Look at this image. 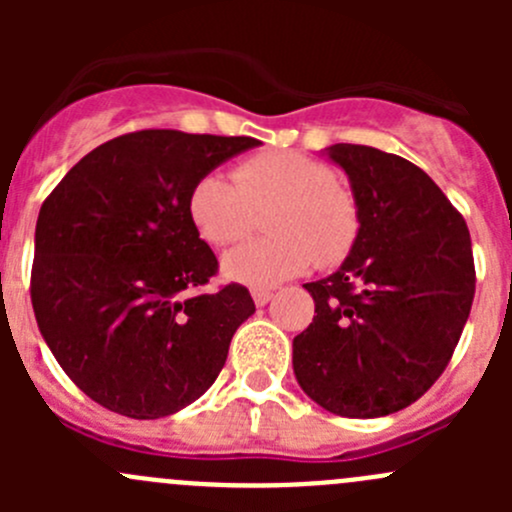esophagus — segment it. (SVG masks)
<instances>
[{"label": "esophagus", "mask_w": 512, "mask_h": 512, "mask_svg": "<svg viewBox=\"0 0 512 512\" xmlns=\"http://www.w3.org/2000/svg\"><path fill=\"white\" fill-rule=\"evenodd\" d=\"M252 299H255L257 307H265V304L272 299V292L270 289H252Z\"/></svg>", "instance_id": "esophagus-1"}]
</instances>
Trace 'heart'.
Here are the masks:
<instances>
[{
    "instance_id": "heart-1",
    "label": "heart",
    "mask_w": 512,
    "mask_h": 512,
    "mask_svg": "<svg viewBox=\"0 0 512 512\" xmlns=\"http://www.w3.org/2000/svg\"><path fill=\"white\" fill-rule=\"evenodd\" d=\"M267 237L223 257L232 282L270 289L312 265H342L356 247L361 215L354 195L322 160L294 151H267L240 160L232 178L208 173L195 180L188 215L208 245L227 247L252 232L265 213Z\"/></svg>"
}]
</instances>
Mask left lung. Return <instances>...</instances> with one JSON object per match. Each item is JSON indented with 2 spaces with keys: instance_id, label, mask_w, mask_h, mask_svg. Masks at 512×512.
<instances>
[{
  "instance_id": "1",
  "label": "left lung",
  "mask_w": 512,
  "mask_h": 512,
  "mask_svg": "<svg viewBox=\"0 0 512 512\" xmlns=\"http://www.w3.org/2000/svg\"><path fill=\"white\" fill-rule=\"evenodd\" d=\"M361 215L352 255L307 282L314 319L294 337V376L322 409L376 418L421 399L451 361L476 294L471 235L411 160L337 143Z\"/></svg>"
}]
</instances>
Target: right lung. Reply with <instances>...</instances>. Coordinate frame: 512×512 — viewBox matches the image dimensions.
<instances>
[{
  "mask_svg": "<svg viewBox=\"0 0 512 512\" xmlns=\"http://www.w3.org/2000/svg\"><path fill=\"white\" fill-rule=\"evenodd\" d=\"M250 136L148 131L94 148L61 178L36 220L32 304L61 369L89 399L160 418L203 396L235 329L255 312L218 275L188 215L195 180L255 148Z\"/></svg>",
  "mask_w": 512,
  "mask_h": 512,
  "instance_id": "obj_1",
  "label": "right lung"
}]
</instances>
